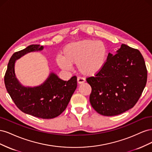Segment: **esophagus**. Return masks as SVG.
Returning a JSON list of instances; mask_svg holds the SVG:
<instances>
[{
    "label": "esophagus",
    "mask_w": 152,
    "mask_h": 152,
    "mask_svg": "<svg viewBox=\"0 0 152 152\" xmlns=\"http://www.w3.org/2000/svg\"><path fill=\"white\" fill-rule=\"evenodd\" d=\"M85 82V79L82 77H77V82L78 84H83L84 82Z\"/></svg>",
    "instance_id": "obj_1"
}]
</instances>
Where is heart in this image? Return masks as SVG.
I'll use <instances>...</instances> for the list:
<instances>
[{
  "label": "heart",
  "instance_id": "obj_1",
  "mask_svg": "<svg viewBox=\"0 0 152 152\" xmlns=\"http://www.w3.org/2000/svg\"><path fill=\"white\" fill-rule=\"evenodd\" d=\"M107 56L108 49L103 42L84 39L66 45L62 58L58 57L56 61L63 70H70L71 65L77 64L82 74L93 76L103 68Z\"/></svg>",
  "mask_w": 152,
  "mask_h": 152
}]
</instances>
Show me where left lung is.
<instances>
[{"mask_svg": "<svg viewBox=\"0 0 152 152\" xmlns=\"http://www.w3.org/2000/svg\"><path fill=\"white\" fill-rule=\"evenodd\" d=\"M117 53H109L102 70L86 78L92 89V107L104 116L117 115L132 108L147 81V69L139 50L123 44Z\"/></svg>", "mask_w": 152, "mask_h": 152, "instance_id": "left-lung-1", "label": "left lung"}]
</instances>
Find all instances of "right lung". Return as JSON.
<instances>
[{
	"mask_svg": "<svg viewBox=\"0 0 152 152\" xmlns=\"http://www.w3.org/2000/svg\"><path fill=\"white\" fill-rule=\"evenodd\" d=\"M42 45L32 44L14 53L8 63L4 83L13 102L21 111L38 118L49 119L59 116L66 108L77 86V77L68 81L51 73L43 84L35 87L22 86L15 73L16 59L26 53L40 50Z\"/></svg>",
	"mask_w": 152,
	"mask_h": 152,
	"instance_id": "obj_1",
	"label": "right lung"
}]
</instances>
